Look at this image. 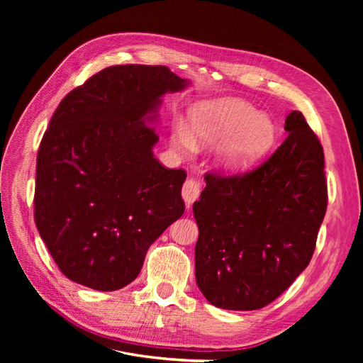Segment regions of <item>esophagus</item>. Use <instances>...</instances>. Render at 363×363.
Here are the masks:
<instances>
[{"label":"esophagus","instance_id":"1","mask_svg":"<svg viewBox=\"0 0 363 363\" xmlns=\"http://www.w3.org/2000/svg\"><path fill=\"white\" fill-rule=\"evenodd\" d=\"M182 196L186 203V207L189 208L194 204V201L199 200V196H200V182L195 179L186 180L183 184V189H182Z\"/></svg>","mask_w":363,"mask_h":363}]
</instances>
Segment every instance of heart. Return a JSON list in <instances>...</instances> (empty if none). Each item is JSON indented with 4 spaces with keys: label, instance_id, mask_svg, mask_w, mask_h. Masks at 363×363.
Segmentation results:
<instances>
[{
    "label": "heart",
    "instance_id": "b5f03b06",
    "mask_svg": "<svg viewBox=\"0 0 363 363\" xmlns=\"http://www.w3.org/2000/svg\"><path fill=\"white\" fill-rule=\"evenodd\" d=\"M189 121L196 142L219 144L215 162L225 172H240L259 162L277 142V125L267 113L239 98H218L196 103L189 108ZM171 142L182 152L195 150V140L184 125L172 130Z\"/></svg>",
    "mask_w": 363,
    "mask_h": 363
}]
</instances>
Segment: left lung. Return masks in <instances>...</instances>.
Instances as JSON below:
<instances>
[{
	"label": "left lung",
	"instance_id": "1",
	"mask_svg": "<svg viewBox=\"0 0 363 363\" xmlns=\"http://www.w3.org/2000/svg\"><path fill=\"white\" fill-rule=\"evenodd\" d=\"M284 130L289 136L256 169L207 172L194 203L195 279L219 309H262L312 259L327 208L324 152L301 112L288 115Z\"/></svg>",
	"mask_w": 363,
	"mask_h": 363
}]
</instances>
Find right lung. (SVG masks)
Segmentation results:
<instances>
[{
    "label": "right lung",
    "mask_w": 363,
    "mask_h": 363,
    "mask_svg": "<svg viewBox=\"0 0 363 363\" xmlns=\"http://www.w3.org/2000/svg\"><path fill=\"white\" fill-rule=\"evenodd\" d=\"M189 84L167 67L118 65L60 101L36 163L35 221L59 269L95 291L133 281L184 212L183 169L152 155L162 96Z\"/></svg>",
    "instance_id": "add662e5"
}]
</instances>
